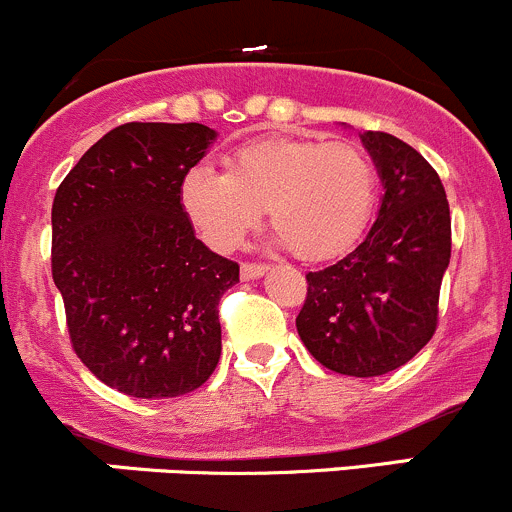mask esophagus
<instances>
[{
  "instance_id": "esophagus-1",
  "label": "esophagus",
  "mask_w": 512,
  "mask_h": 512,
  "mask_svg": "<svg viewBox=\"0 0 512 512\" xmlns=\"http://www.w3.org/2000/svg\"><path fill=\"white\" fill-rule=\"evenodd\" d=\"M268 273V266L263 263H241V280H254Z\"/></svg>"
}]
</instances>
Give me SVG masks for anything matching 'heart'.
<instances>
[{"instance_id":"1","label":"heart","mask_w":512,"mask_h":512,"mask_svg":"<svg viewBox=\"0 0 512 512\" xmlns=\"http://www.w3.org/2000/svg\"><path fill=\"white\" fill-rule=\"evenodd\" d=\"M376 185V166L361 146L266 136L234 148L227 173L190 168L180 180V205L219 251L239 246L268 207L280 244L307 261H324L364 234Z\"/></svg>"}]
</instances>
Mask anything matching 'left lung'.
Instances as JSON below:
<instances>
[{
	"mask_svg": "<svg viewBox=\"0 0 512 512\" xmlns=\"http://www.w3.org/2000/svg\"><path fill=\"white\" fill-rule=\"evenodd\" d=\"M359 136L383 185L376 222L354 251L307 273L295 324L324 368L371 378L408 364L432 339L452 217L437 170L415 148L383 131Z\"/></svg>",
	"mask_w": 512,
	"mask_h": 512,
	"instance_id": "left-lung-1",
	"label": "left lung"
}]
</instances>
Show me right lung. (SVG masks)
Masks as SVG:
<instances>
[{"label": "right lung", "instance_id": "obj_1", "mask_svg": "<svg viewBox=\"0 0 512 512\" xmlns=\"http://www.w3.org/2000/svg\"><path fill=\"white\" fill-rule=\"evenodd\" d=\"M217 131L131 122L104 134L53 200V283L80 361L131 398H178L219 364V298L239 263L207 249L180 180Z\"/></svg>", "mask_w": 512, "mask_h": 512}]
</instances>
